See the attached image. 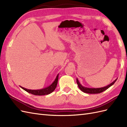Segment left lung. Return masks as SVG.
<instances>
[{"instance_id":"1","label":"left lung","mask_w":127,"mask_h":127,"mask_svg":"<svg viewBox=\"0 0 127 127\" xmlns=\"http://www.w3.org/2000/svg\"><path fill=\"white\" fill-rule=\"evenodd\" d=\"M117 80V79L114 81L113 83H112L111 84H110L109 85H108V86L103 87H101V88H87V87H83L81 84L79 83L78 80L77 79V83L78 84V86L79 88L80 89V90L81 91H82L83 92H84V93H89V94H97V93H100L103 91H105L107 89H108L109 87H110L112 85H113L115 83V82H116Z\"/></svg>"}]
</instances>
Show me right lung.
<instances>
[{
	"label": "right lung",
	"instance_id": "1",
	"mask_svg": "<svg viewBox=\"0 0 127 127\" xmlns=\"http://www.w3.org/2000/svg\"><path fill=\"white\" fill-rule=\"evenodd\" d=\"M58 74L57 76L56 79L54 80V82L52 83L50 85L45 87V88L42 89L41 90H28L26 89L24 87H21L22 89H24L26 91L30 93L32 95H47L53 92L56 89V87L58 83Z\"/></svg>",
	"mask_w": 127,
	"mask_h": 127
}]
</instances>
